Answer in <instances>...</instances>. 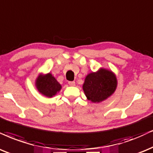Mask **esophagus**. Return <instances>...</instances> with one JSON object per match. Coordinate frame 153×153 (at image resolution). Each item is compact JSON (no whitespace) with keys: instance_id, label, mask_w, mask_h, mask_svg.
Masks as SVG:
<instances>
[{"instance_id":"obj_1","label":"esophagus","mask_w":153,"mask_h":153,"mask_svg":"<svg viewBox=\"0 0 153 153\" xmlns=\"http://www.w3.org/2000/svg\"><path fill=\"white\" fill-rule=\"evenodd\" d=\"M68 84H69V85H70V86H75V82H74V81H69Z\"/></svg>"}]
</instances>
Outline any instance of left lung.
<instances>
[{
    "mask_svg": "<svg viewBox=\"0 0 153 153\" xmlns=\"http://www.w3.org/2000/svg\"><path fill=\"white\" fill-rule=\"evenodd\" d=\"M117 85V78L112 72L102 68L98 72L89 74L85 78L82 88L89 100L99 102L111 95Z\"/></svg>",
    "mask_w": 153,
    "mask_h": 153,
    "instance_id": "1",
    "label": "left lung"
}]
</instances>
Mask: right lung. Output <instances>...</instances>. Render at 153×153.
<instances>
[{
    "label": "right lung",
    "mask_w": 153,
    "mask_h": 153,
    "mask_svg": "<svg viewBox=\"0 0 153 153\" xmlns=\"http://www.w3.org/2000/svg\"><path fill=\"white\" fill-rule=\"evenodd\" d=\"M38 90L48 97H51L61 90V86L51 73L46 75H39L36 80Z\"/></svg>",
    "instance_id": "add662e5"
}]
</instances>
